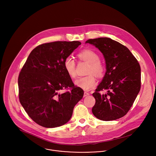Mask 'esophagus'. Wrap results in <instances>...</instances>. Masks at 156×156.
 Wrapping results in <instances>:
<instances>
[{
  "instance_id": "34e87169",
  "label": "esophagus",
  "mask_w": 156,
  "mask_h": 156,
  "mask_svg": "<svg viewBox=\"0 0 156 156\" xmlns=\"http://www.w3.org/2000/svg\"><path fill=\"white\" fill-rule=\"evenodd\" d=\"M89 95H90V94H89V93H87V92H84V95H83V96L84 97H86V96H89Z\"/></svg>"
}]
</instances>
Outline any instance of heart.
Instances as JSON below:
<instances>
[{
	"label": "heart",
	"mask_w": 156,
	"mask_h": 156,
	"mask_svg": "<svg viewBox=\"0 0 156 156\" xmlns=\"http://www.w3.org/2000/svg\"><path fill=\"white\" fill-rule=\"evenodd\" d=\"M78 57L88 62L90 66L89 67L88 73L90 74L86 76L79 77L74 83L75 85L84 91H89L92 89L96 84V79L95 74L97 76H102L104 72V66L100 62L99 55L91 50H84L79 53ZM64 69L67 75L71 78L76 76L75 62L72 56H68L65 58L63 62Z\"/></svg>",
	"instance_id": "b5f03b06"
}]
</instances>
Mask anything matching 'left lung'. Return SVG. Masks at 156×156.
<instances>
[{
  "mask_svg": "<svg viewBox=\"0 0 156 156\" xmlns=\"http://www.w3.org/2000/svg\"><path fill=\"white\" fill-rule=\"evenodd\" d=\"M103 54L106 72L93 96L96 103L93 115L99 120L110 121L126 114L141 88V68L129 50L108 37L88 39ZM107 93L101 95L100 90Z\"/></svg>",
  "mask_w": 156,
  "mask_h": 156,
  "instance_id": "obj_1",
  "label": "left lung"
}]
</instances>
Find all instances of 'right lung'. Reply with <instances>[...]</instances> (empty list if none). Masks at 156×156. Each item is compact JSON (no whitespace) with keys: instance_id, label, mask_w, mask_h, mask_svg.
Returning a JSON list of instances; mask_svg holds the SVG:
<instances>
[{"instance_id":"obj_1","label":"right lung","mask_w":156,"mask_h":156,"mask_svg":"<svg viewBox=\"0 0 156 156\" xmlns=\"http://www.w3.org/2000/svg\"><path fill=\"white\" fill-rule=\"evenodd\" d=\"M81 44L55 41L41 44L31 52L20 73V102L30 117L42 126L55 128L67 123L83 98V90L74 86L63 66L65 58ZM69 87L70 92L60 93Z\"/></svg>"}]
</instances>
